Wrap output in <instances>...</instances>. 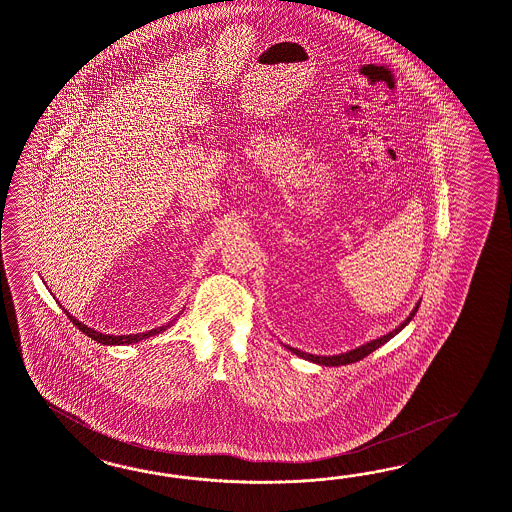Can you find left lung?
Segmentation results:
<instances>
[{
    "mask_svg": "<svg viewBox=\"0 0 512 512\" xmlns=\"http://www.w3.org/2000/svg\"><path fill=\"white\" fill-rule=\"evenodd\" d=\"M418 307H420V301L416 303V307H414L411 314L407 316V320H405L403 324L398 325L394 331H390L388 335H383V337L370 340V342L362 344L359 348L351 349V351H346V353H338V355H329V357H325V355H311V353H305V351L290 348V346H287V349L288 351H292V353H296V355L301 357V359H307V361L316 362V364H324V366H342V364H349V362L361 361V359H364L366 355H370V353L375 351V349L381 348V346H383L385 342H388L390 338L394 337V335H398L399 331H401V329H403L405 325L409 324L412 318H414V314L418 311Z\"/></svg>",
    "mask_w": 512,
    "mask_h": 512,
    "instance_id": "8db88e82",
    "label": "left lung"
}]
</instances>
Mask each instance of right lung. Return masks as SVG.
Returning a JSON list of instances; mask_svg holds the SVG:
<instances>
[{"instance_id":"right-lung-1","label":"right lung","mask_w":512,"mask_h":512,"mask_svg":"<svg viewBox=\"0 0 512 512\" xmlns=\"http://www.w3.org/2000/svg\"><path fill=\"white\" fill-rule=\"evenodd\" d=\"M66 316L70 318V322H72L79 331H83L88 338L96 340L98 344H103V346H127V344H133V342L146 340V338L153 337V335H159V333H163V331H166V329L172 325V322H170V324L161 325V327H155V329H151V331L137 333V335H103L100 331H94V329H90L87 325L81 324L79 320H75V316H72L70 312H66Z\"/></svg>"}]
</instances>
